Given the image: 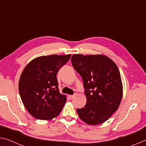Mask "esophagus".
<instances>
[{
	"label": "esophagus",
	"instance_id": "34e87169",
	"mask_svg": "<svg viewBox=\"0 0 146 146\" xmlns=\"http://www.w3.org/2000/svg\"><path fill=\"white\" fill-rule=\"evenodd\" d=\"M76 95V94L75 93V94H73V95H69V97H70L71 99H73V98H75V97Z\"/></svg>",
	"mask_w": 146,
	"mask_h": 146
}]
</instances>
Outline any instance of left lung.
I'll list each match as a JSON object with an SVG mask.
<instances>
[{
  "mask_svg": "<svg viewBox=\"0 0 146 146\" xmlns=\"http://www.w3.org/2000/svg\"><path fill=\"white\" fill-rule=\"evenodd\" d=\"M75 70L82 76L87 102L77 109L79 117L90 125L106 122L118 110L122 98V83L117 66L103 55L71 56Z\"/></svg>",
  "mask_w": 146,
  "mask_h": 146,
  "instance_id": "obj_1",
  "label": "left lung"
}]
</instances>
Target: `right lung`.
Wrapping results in <instances>:
<instances>
[{
    "mask_svg": "<svg viewBox=\"0 0 146 146\" xmlns=\"http://www.w3.org/2000/svg\"><path fill=\"white\" fill-rule=\"evenodd\" d=\"M70 56H42L24 68L19 80V93L24 106L33 117L51 120L62 111L66 97L59 92L56 73Z\"/></svg>",
    "mask_w": 146,
    "mask_h": 146,
    "instance_id": "1",
    "label": "right lung"
}]
</instances>
